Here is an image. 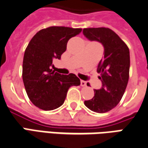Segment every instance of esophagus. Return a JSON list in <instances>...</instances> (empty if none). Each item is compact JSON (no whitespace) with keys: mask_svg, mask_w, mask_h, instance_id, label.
Instances as JSON below:
<instances>
[{"mask_svg":"<svg viewBox=\"0 0 148 148\" xmlns=\"http://www.w3.org/2000/svg\"><path fill=\"white\" fill-rule=\"evenodd\" d=\"M81 86H86V82L83 80H81Z\"/></svg>","mask_w":148,"mask_h":148,"instance_id":"esophagus-1","label":"esophagus"}]
</instances>
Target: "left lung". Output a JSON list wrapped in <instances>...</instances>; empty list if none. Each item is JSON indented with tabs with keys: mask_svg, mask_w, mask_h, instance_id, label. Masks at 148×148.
Instances as JSON below:
<instances>
[{
	"mask_svg": "<svg viewBox=\"0 0 148 148\" xmlns=\"http://www.w3.org/2000/svg\"><path fill=\"white\" fill-rule=\"evenodd\" d=\"M83 35L91 41H97L104 47V58L100 61L97 73L102 86L94 90L92 99L85 101L90 110L104 113L110 111L121 101L129 78L130 54L125 42L108 27L84 28Z\"/></svg>",
	"mask_w": 148,
	"mask_h": 148,
	"instance_id": "obj_1",
	"label": "left lung"
}]
</instances>
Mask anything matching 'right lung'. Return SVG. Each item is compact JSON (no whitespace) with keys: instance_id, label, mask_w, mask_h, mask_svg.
Segmentation results:
<instances>
[{"instance_id":"right-lung-1","label":"right lung","mask_w":148,"mask_h":148,"mask_svg":"<svg viewBox=\"0 0 148 148\" xmlns=\"http://www.w3.org/2000/svg\"><path fill=\"white\" fill-rule=\"evenodd\" d=\"M82 28L53 26L39 31L31 39L23 60V82L29 99L42 110H53L64 103L69 88L79 86L74 74H60L52 70V62L60 59L69 39Z\"/></svg>"}]
</instances>
